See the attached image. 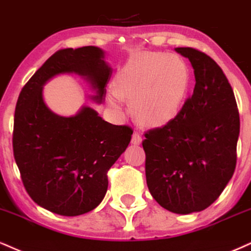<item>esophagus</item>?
I'll return each instance as SVG.
<instances>
[{
    "instance_id": "1",
    "label": "esophagus",
    "mask_w": 251,
    "mask_h": 251,
    "mask_svg": "<svg viewBox=\"0 0 251 251\" xmlns=\"http://www.w3.org/2000/svg\"><path fill=\"white\" fill-rule=\"evenodd\" d=\"M131 143L135 144V146H138V144L142 143V137H141V135L138 134V132H134V134H132Z\"/></svg>"
}]
</instances>
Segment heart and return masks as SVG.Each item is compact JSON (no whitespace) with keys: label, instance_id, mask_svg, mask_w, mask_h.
<instances>
[{"label":"heart","instance_id":"1","mask_svg":"<svg viewBox=\"0 0 251 251\" xmlns=\"http://www.w3.org/2000/svg\"><path fill=\"white\" fill-rule=\"evenodd\" d=\"M190 85L184 60L164 52H142L132 57L117 75V87L108 90L113 107H122L125 97L132 100L137 119L147 125H162L177 115Z\"/></svg>","mask_w":251,"mask_h":251}]
</instances>
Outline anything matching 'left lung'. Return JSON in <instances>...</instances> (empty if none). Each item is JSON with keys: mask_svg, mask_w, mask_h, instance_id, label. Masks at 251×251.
<instances>
[{"mask_svg": "<svg viewBox=\"0 0 251 251\" xmlns=\"http://www.w3.org/2000/svg\"><path fill=\"white\" fill-rule=\"evenodd\" d=\"M190 61L194 93L175 119L143 141L146 177L155 201L175 214L204 210L219 199L236 167L240 115L219 64L194 48H175Z\"/></svg>", "mask_w": 251, "mask_h": 251, "instance_id": "obj_1", "label": "left lung"}]
</instances>
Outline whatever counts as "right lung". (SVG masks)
I'll return each instance as SVG.
<instances>
[{"label":"right lung","instance_id":"1","mask_svg":"<svg viewBox=\"0 0 251 251\" xmlns=\"http://www.w3.org/2000/svg\"><path fill=\"white\" fill-rule=\"evenodd\" d=\"M104 58L99 47L58 50L26 82L16 103L13 148L23 184L32 201L62 216H78L102 202L108 170L126 151L132 130L108 123L88 105L60 116L44 102L43 87L57 75L77 74L101 104L113 73Z\"/></svg>","mask_w":251,"mask_h":251}]
</instances>
